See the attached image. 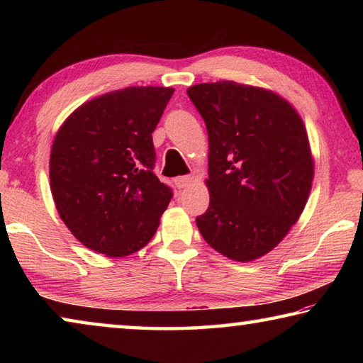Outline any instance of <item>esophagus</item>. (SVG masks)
I'll return each mask as SVG.
<instances>
[{"instance_id": "34e87169", "label": "esophagus", "mask_w": 363, "mask_h": 363, "mask_svg": "<svg viewBox=\"0 0 363 363\" xmlns=\"http://www.w3.org/2000/svg\"><path fill=\"white\" fill-rule=\"evenodd\" d=\"M176 186L179 189H186L190 182H192V176H179L174 179Z\"/></svg>"}]
</instances>
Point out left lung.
<instances>
[{
	"mask_svg": "<svg viewBox=\"0 0 363 363\" xmlns=\"http://www.w3.org/2000/svg\"><path fill=\"white\" fill-rule=\"evenodd\" d=\"M187 94L210 144V206L196 227L218 253L255 261L284 240L309 199L314 158L304 123L286 99L257 86L225 79Z\"/></svg>",
	"mask_w": 363,
	"mask_h": 363,
	"instance_id": "obj_1",
	"label": "left lung"
}]
</instances>
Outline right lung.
Here are the masks:
<instances>
[{
	"mask_svg": "<svg viewBox=\"0 0 363 363\" xmlns=\"http://www.w3.org/2000/svg\"><path fill=\"white\" fill-rule=\"evenodd\" d=\"M173 88L131 86L67 116L49 158L57 213L86 248L123 257L144 248L173 192L153 173L152 133Z\"/></svg>",
	"mask_w": 363,
	"mask_h": 363,
	"instance_id": "1",
	"label": "right lung"
}]
</instances>
